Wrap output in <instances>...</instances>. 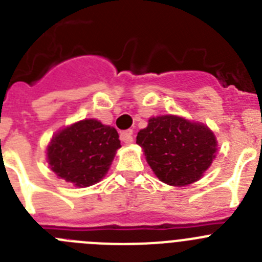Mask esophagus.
<instances>
[{
  "label": "esophagus",
  "instance_id": "esophagus-1",
  "mask_svg": "<svg viewBox=\"0 0 262 262\" xmlns=\"http://www.w3.org/2000/svg\"><path fill=\"white\" fill-rule=\"evenodd\" d=\"M134 131L133 129H126V131H123V133H120V140L123 143H127V144H129V143L134 142Z\"/></svg>",
  "mask_w": 262,
  "mask_h": 262
}]
</instances>
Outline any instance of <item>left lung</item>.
Masks as SVG:
<instances>
[{"label": "left lung", "instance_id": "obj_1", "mask_svg": "<svg viewBox=\"0 0 262 262\" xmlns=\"http://www.w3.org/2000/svg\"><path fill=\"white\" fill-rule=\"evenodd\" d=\"M160 181L185 186L200 180L211 165L216 139L205 124L176 115L151 118L136 136Z\"/></svg>", "mask_w": 262, "mask_h": 262}]
</instances>
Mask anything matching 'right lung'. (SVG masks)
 Wrapping results in <instances>:
<instances>
[{"label":"right lung","mask_w":262,"mask_h":262,"mask_svg":"<svg viewBox=\"0 0 262 262\" xmlns=\"http://www.w3.org/2000/svg\"><path fill=\"white\" fill-rule=\"evenodd\" d=\"M118 148L120 140L114 127L85 119L53 136L47 148V159L59 177L78 187H86L101 181L107 173Z\"/></svg>","instance_id":"add662e5"}]
</instances>
